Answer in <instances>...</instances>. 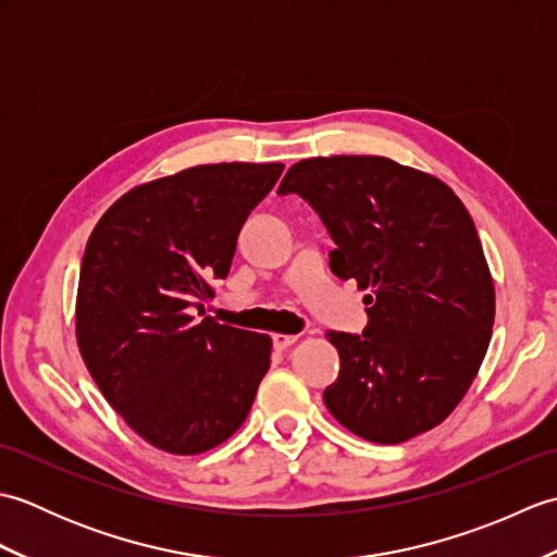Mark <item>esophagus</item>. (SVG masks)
I'll list each match as a JSON object with an SVG mask.
<instances>
[{"label": "esophagus", "instance_id": "34e87169", "mask_svg": "<svg viewBox=\"0 0 557 557\" xmlns=\"http://www.w3.org/2000/svg\"><path fill=\"white\" fill-rule=\"evenodd\" d=\"M297 339H299L297 335H272V345H275V349H287Z\"/></svg>", "mask_w": 557, "mask_h": 557}]
</instances>
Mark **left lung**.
Returning a JSON list of instances; mask_svg holds the SVG:
<instances>
[{"label": "left lung", "mask_w": 557, "mask_h": 557, "mask_svg": "<svg viewBox=\"0 0 557 557\" xmlns=\"http://www.w3.org/2000/svg\"><path fill=\"white\" fill-rule=\"evenodd\" d=\"M277 194L318 212L335 242L330 270L369 289L363 333H327L339 351L330 413L377 445L435 429L476 377L495 318L467 208L435 176L377 156L301 160Z\"/></svg>", "instance_id": "obj_1"}]
</instances>
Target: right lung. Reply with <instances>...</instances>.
<instances>
[{"mask_svg": "<svg viewBox=\"0 0 557 557\" xmlns=\"http://www.w3.org/2000/svg\"><path fill=\"white\" fill-rule=\"evenodd\" d=\"M285 164H200L124 194L83 253L76 337L104 399L172 455L227 441L270 369L268 335L196 321Z\"/></svg>", "mask_w": 557, "mask_h": 557, "instance_id": "1", "label": "right lung"}]
</instances>
